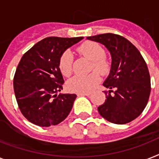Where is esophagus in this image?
<instances>
[{"label":"esophagus","mask_w":159,"mask_h":159,"mask_svg":"<svg viewBox=\"0 0 159 159\" xmlns=\"http://www.w3.org/2000/svg\"><path fill=\"white\" fill-rule=\"evenodd\" d=\"M89 92H85V93H77L78 97H82V96H89Z\"/></svg>","instance_id":"obj_1"}]
</instances>
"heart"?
<instances>
[{
    "label": "heart",
    "instance_id": "heart-1",
    "mask_svg": "<svg viewBox=\"0 0 159 159\" xmlns=\"http://www.w3.org/2000/svg\"><path fill=\"white\" fill-rule=\"evenodd\" d=\"M77 50L88 59L93 62V69L100 74H108L111 69L110 63L105 58L104 48L96 42H86L80 45ZM73 55L70 50L63 52L59 58L58 67L60 72L64 76H69L72 73ZM100 82V76L97 72H94L88 75L81 76L77 75L70 78L67 82V89L70 92L77 93H85L91 92L93 87Z\"/></svg>",
    "mask_w": 159,
    "mask_h": 159
}]
</instances>
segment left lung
Returning <instances> with one entry per match:
<instances>
[{
    "label": "left lung",
    "instance_id": "left-lung-1",
    "mask_svg": "<svg viewBox=\"0 0 159 159\" xmlns=\"http://www.w3.org/2000/svg\"><path fill=\"white\" fill-rule=\"evenodd\" d=\"M87 39L103 44L111 56L110 74L103 83L110 90L104 104L98 107L100 115L117 125L134 120L147 106L151 91L150 76L140 52L128 39L115 34Z\"/></svg>",
    "mask_w": 159,
    "mask_h": 159
}]
</instances>
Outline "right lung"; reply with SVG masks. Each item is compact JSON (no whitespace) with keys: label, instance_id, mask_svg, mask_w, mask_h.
Masks as SVG:
<instances>
[{"label":"right lung","instance_id":"add662e5","mask_svg":"<svg viewBox=\"0 0 159 159\" xmlns=\"http://www.w3.org/2000/svg\"><path fill=\"white\" fill-rule=\"evenodd\" d=\"M82 39L48 37L21 57L14 77V91L21 113L30 122L48 127L69 115L77 95H57L64 83L58 62L63 52Z\"/></svg>","mask_w":159,"mask_h":159}]
</instances>
